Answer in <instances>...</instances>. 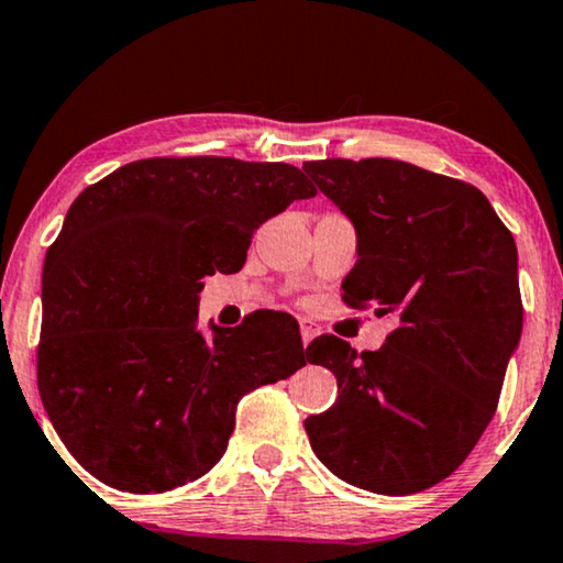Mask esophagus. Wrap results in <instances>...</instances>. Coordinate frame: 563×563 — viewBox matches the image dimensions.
Here are the masks:
<instances>
[{
	"label": "esophagus",
	"instance_id": "34e87169",
	"mask_svg": "<svg viewBox=\"0 0 563 563\" xmlns=\"http://www.w3.org/2000/svg\"><path fill=\"white\" fill-rule=\"evenodd\" d=\"M320 333V328L313 323V320H300V338H302V345H308L313 338Z\"/></svg>",
	"mask_w": 563,
	"mask_h": 563
}]
</instances>
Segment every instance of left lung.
<instances>
[{"label": "left lung", "mask_w": 563, "mask_h": 563, "mask_svg": "<svg viewBox=\"0 0 563 563\" xmlns=\"http://www.w3.org/2000/svg\"><path fill=\"white\" fill-rule=\"evenodd\" d=\"M302 169L358 230L343 302L398 318L378 351L358 355L330 333L308 345L338 398L302 426L345 484L418 494L466 461L496 413L523 325L514 235L478 187L400 159Z\"/></svg>", "instance_id": "left-lung-1"}]
</instances>
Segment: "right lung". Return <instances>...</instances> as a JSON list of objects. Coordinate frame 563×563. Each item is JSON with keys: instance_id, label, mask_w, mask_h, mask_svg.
Instances as JSON below:
<instances>
[{"instance_id": "obj_1", "label": "right lung", "mask_w": 563, "mask_h": 563, "mask_svg": "<svg viewBox=\"0 0 563 563\" xmlns=\"http://www.w3.org/2000/svg\"><path fill=\"white\" fill-rule=\"evenodd\" d=\"M302 169L235 157H147L85 187L42 273L37 388L69 453L102 484L163 494L216 466L240 398L306 365L298 323L255 310L195 330L205 275L238 273Z\"/></svg>"}]
</instances>
